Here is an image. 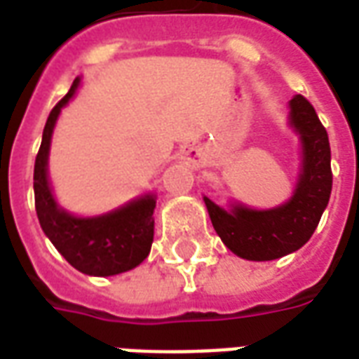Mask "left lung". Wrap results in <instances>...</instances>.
<instances>
[{"instance_id":"obj_1","label":"left lung","mask_w":359,"mask_h":359,"mask_svg":"<svg viewBox=\"0 0 359 359\" xmlns=\"http://www.w3.org/2000/svg\"><path fill=\"white\" fill-rule=\"evenodd\" d=\"M290 123L302 134L304 163L292 200L277 210H221L203 198L213 229L236 256L252 262H269L302 248L311 238L329 203L332 188L329 136L313 105L296 95L290 102Z\"/></svg>"}]
</instances>
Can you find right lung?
<instances>
[{
    "instance_id": "add662e5",
    "label": "right lung",
    "mask_w": 359,
    "mask_h": 359,
    "mask_svg": "<svg viewBox=\"0 0 359 359\" xmlns=\"http://www.w3.org/2000/svg\"><path fill=\"white\" fill-rule=\"evenodd\" d=\"M79 79L51 109L34 163V203L40 225L51 244L74 269L95 277H109L140 265L154 242L156 200L146 196L123 210L94 219H79L59 210L48 184V151L61 107L73 97Z\"/></svg>"
}]
</instances>
